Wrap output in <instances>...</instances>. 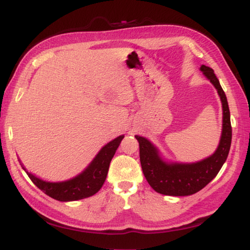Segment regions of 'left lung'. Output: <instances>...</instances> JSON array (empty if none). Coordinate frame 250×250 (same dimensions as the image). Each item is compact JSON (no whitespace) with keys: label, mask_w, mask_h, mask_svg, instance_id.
<instances>
[{"label":"left lung","mask_w":250,"mask_h":250,"mask_svg":"<svg viewBox=\"0 0 250 250\" xmlns=\"http://www.w3.org/2000/svg\"><path fill=\"white\" fill-rule=\"evenodd\" d=\"M201 71L214 84L222 102L224 120L219 146L213 156L200 162L192 164H168L159 157L158 150L149 141H147L145 137L136 135L135 137L140 144V160L143 173L148 184L158 193L183 196L198 192L216 177L229 155L232 126L226 93L222 90L213 68L202 65Z\"/></svg>","instance_id":"obj_1"}]
</instances>
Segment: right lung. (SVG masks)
I'll list each match as a JSON object with an SVG mask.
<instances>
[{
    "label": "right lung",
    "instance_id": "1",
    "mask_svg": "<svg viewBox=\"0 0 250 250\" xmlns=\"http://www.w3.org/2000/svg\"><path fill=\"white\" fill-rule=\"evenodd\" d=\"M122 139H124V135H120L105 145L91 164L81 175L67 182L47 183L35 177L29 172H26V174L37 188H40L47 195L51 196L52 199L66 202L88 198L97 193L102 188L107 176L109 163Z\"/></svg>",
    "mask_w": 250,
    "mask_h": 250
}]
</instances>
